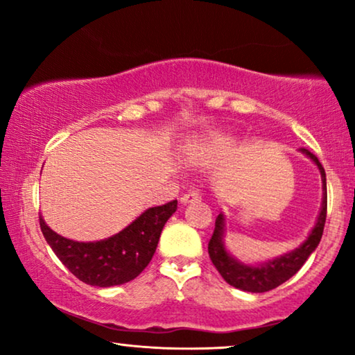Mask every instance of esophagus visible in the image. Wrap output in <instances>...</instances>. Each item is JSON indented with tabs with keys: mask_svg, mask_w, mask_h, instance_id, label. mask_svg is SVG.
I'll return each instance as SVG.
<instances>
[{
	"mask_svg": "<svg viewBox=\"0 0 355 355\" xmlns=\"http://www.w3.org/2000/svg\"><path fill=\"white\" fill-rule=\"evenodd\" d=\"M200 198H202V196L197 191H191V192H186L181 197V203H193V202L200 200Z\"/></svg>",
	"mask_w": 355,
	"mask_h": 355,
	"instance_id": "1",
	"label": "esophagus"
}]
</instances>
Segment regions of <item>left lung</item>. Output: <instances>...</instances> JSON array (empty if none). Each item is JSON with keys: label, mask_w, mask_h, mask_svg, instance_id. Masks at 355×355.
<instances>
[{"label": "left lung", "mask_w": 355, "mask_h": 355, "mask_svg": "<svg viewBox=\"0 0 355 355\" xmlns=\"http://www.w3.org/2000/svg\"><path fill=\"white\" fill-rule=\"evenodd\" d=\"M300 152L307 155L309 158H312L313 163L318 166L320 173H322L324 192L322 211H320L317 225H315L312 232H310L307 241H305L299 249L289 252V254L279 257V259H275L273 261H268V263L265 265L249 266L234 260L226 252L225 244H223L225 218H223L220 213L215 221V231H213L211 239L208 242V254H210V259L213 261V265H215V268L220 271L223 279H225L227 284L234 286L237 289L249 291V293H266V291L278 288L279 284H283L284 281H288L291 276H294L300 268H302L305 260L309 259L310 254H312L320 244L324 221H327V174H324L322 163L318 162V158L315 157L312 152H309L307 148H300Z\"/></svg>", "instance_id": "1"}]
</instances>
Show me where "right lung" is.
<instances>
[{
  "label": "right lung",
  "instance_id": "obj_1",
  "mask_svg": "<svg viewBox=\"0 0 355 355\" xmlns=\"http://www.w3.org/2000/svg\"><path fill=\"white\" fill-rule=\"evenodd\" d=\"M178 210V200L148 208L124 231L98 242L66 239L46 226L40 216L43 236L62 265L90 286L110 288L137 278L157 250L164 223Z\"/></svg>",
  "mask_w": 355,
  "mask_h": 355
}]
</instances>
